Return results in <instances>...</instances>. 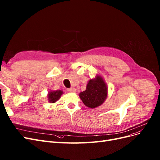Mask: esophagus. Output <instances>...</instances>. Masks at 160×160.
<instances>
[{
	"label": "esophagus",
	"mask_w": 160,
	"mask_h": 160,
	"mask_svg": "<svg viewBox=\"0 0 160 160\" xmlns=\"http://www.w3.org/2000/svg\"><path fill=\"white\" fill-rule=\"evenodd\" d=\"M67 91L68 92H76V90L74 88H70L67 89Z\"/></svg>",
	"instance_id": "esophagus-1"
}]
</instances>
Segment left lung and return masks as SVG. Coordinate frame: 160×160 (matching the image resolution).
Listing matches in <instances>:
<instances>
[{
  "label": "left lung",
  "mask_w": 160,
  "mask_h": 160,
  "mask_svg": "<svg viewBox=\"0 0 160 160\" xmlns=\"http://www.w3.org/2000/svg\"><path fill=\"white\" fill-rule=\"evenodd\" d=\"M106 84L101 76L90 80L87 84L86 90L79 96L84 104L90 108H94L103 104L107 97Z\"/></svg>",
  "instance_id": "obj_1"
}]
</instances>
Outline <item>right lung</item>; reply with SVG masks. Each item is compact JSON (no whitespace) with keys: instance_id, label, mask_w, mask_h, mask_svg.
Wrapping results in <instances>:
<instances>
[{"instance_id":"add662e5","label":"right lung","mask_w":160,"mask_h":160,"mask_svg":"<svg viewBox=\"0 0 160 160\" xmlns=\"http://www.w3.org/2000/svg\"><path fill=\"white\" fill-rule=\"evenodd\" d=\"M62 91L61 90H56V91H52L50 92L48 95V100L51 103H54L57 101L62 94Z\"/></svg>"}]
</instances>
